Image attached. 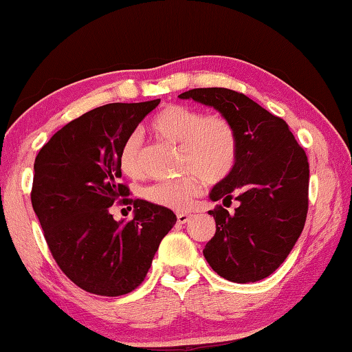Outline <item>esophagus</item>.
I'll use <instances>...</instances> for the list:
<instances>
[{
  "label": "esophagus",
  "instance_id": "1",
  "mask_svg": "<svg viewBox=\"0 0 352 352\" xmlns=\"http://www.w3.org/2000/svg\"><path fill=\"white\" fill-rule=\"evenodd\" d=\"M189 219H190V216L189 214H186V212H180L177 216V222L178 223H182V225H184V223H188L189 222Z\"/></svg>",
  "mask_w": 352,
  "mask_h": 352
}]
</instances>
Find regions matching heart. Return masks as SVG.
Returning a JSON list of instances; mask_svg holds the SVG:
<instances>
[{
  "mask_svg": "<svg viewBox=\"0 0 352 352\" xmlns=\"http://www.w3.org/2000/svg\"><path fill=\"white\" fill-rule=\"evenodd\" d=\"M151 130L164 141L180 144V170L186 172L177 180L160 182L146 189V199L153 205L186 210L206 183L223 182L233 172L239 144L228 119L217 113L204 115L195 107L169 104L152 118ZM119 168L129 178L144 174L141 162V140L133 133L124 141L119 152Z\"/></svg>",
  "mask_w": 352,
  "mask_h": 352,
  "instance_id": "1",
  "label": "heart"
}]
</instances>
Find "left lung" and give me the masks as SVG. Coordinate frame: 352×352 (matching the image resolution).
<instances>
[{
  "label": "left lung",
  "mask_w": 352,
  "mask_h": 352,
  "mask_svg": "<svg viewBox=\"0 0 352 352\" xmlns=\"http://www.w3.org/2000/svg\"><path fill=\"white\" fill-rule=\"evenodd\" d=\"M180 99L216 109L237 135L236 166L211 189L212 201H239L234 212L210 211L216 234L204 254L228 281L245 284L270 276L287 258L305 228L309 205V163L284 119L228 88H194Z\"/></svg>",
  "instance_id": "1"
}]
</instances>
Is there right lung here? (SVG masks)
Here are the masks:
<instances>
[{"label":"right lung","mask_w":352,"mask_h":352,"mask_svg":"<svg viewBox=\"0 0 352 352\" xmlns=\"http://www.w3.org/2000/svg\"><path fill=\"white\" fill-rule=\"evenodd\" d=\"M160 99L107 104L58 130L34 163L32 208L52 258L71 281L94 295L119 296L144 281L163 237L177 222L164 206L124 199L119 152ZM134 205L116 223L109 206Z\"/></svg>","instance_id":"1"}]
</instances>
